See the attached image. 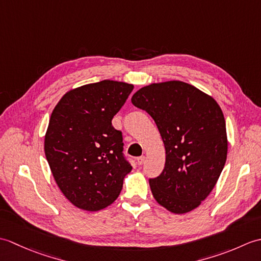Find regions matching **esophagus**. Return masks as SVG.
Segmentation results:
<instances>
[{"instance_id": "34e87169", "label": "esophagus", "mask_w": 261, "mask_h": 261, "mask_svg": "<svg viewBox=\"0 0 261 261\" xmlns=\"http://www.w3.org/2000/svg\"><path fill=\"white\" fill-rule=\"evenodd\" d=\"M145 159H146V157L145 156H140V157H138L137 158V162H138V165H142L143 163H145Z\"/></svg>"}]
</instances>
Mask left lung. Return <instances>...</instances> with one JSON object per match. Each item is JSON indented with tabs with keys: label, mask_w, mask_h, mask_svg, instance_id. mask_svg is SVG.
Listing matches in <instances>:
<instances>
[{
	"label": "left lung",
	"mask_w": 261,
	"mask_h": 261,
	"mask_svg": "<svg viewBox=\"0 0 261 261\" xmlns=\"http://www.w3.org/2000/svg\"><path fill=\"white\" fill-rule=\"evenodd\" d=\"M150 114L166 150L163 173L149 179L154 199L184 214L212 192L228 153L225 120L213 97L179 81L150 84L131 98Z\"/></svg>",
	"instance_id": "obj_1"
}]
</instances>
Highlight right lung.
Listing matches in <instances>:
<instances>
[{
	"instance_id": "right-lung-1",
	"label": "right lung",
	"mask_w": 261,
	"mask_h": 261,
	"mask_svg": "<svg viewBox=\"0 0 261 261\" xmlns=\"http://www.w3.org/2000/svg\"><path fill=\"white\" fill-rule=\"evenodd\" d=\"M134 85L101 81L67 92L55 107L45 153L60 191L75 206L99 211L120 195L132 166L112 125Z\"/></svg>"
}]
</instances>
